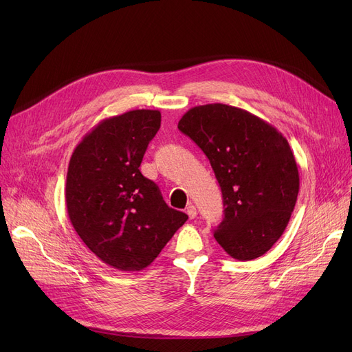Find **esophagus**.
<instances>
[{"label": "esophagus", "instance_id": "1", "mask_svg": "<svg viewBox=\"0 0 352 352\" xmlns=\"http://www.w3.org/2000/svg\"><path fill=\"white\" fill-rule=\"evenodd\" d=\"M186 212H187V215H188V217H190L191 219L197 217V208H195L194 206H188V207H187V211H186Z\"/></svg>", "mask_w": 352, "mask_h": 352}]
</instances>
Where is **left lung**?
I'll return each mask as SVG.
<instances>
[{"mask_svg": "<svg viewBox=\"0 0 352 352\" xmlns=\"http://www.w3.org/2000/svg\"><path fill=\"white\" fill-rule=\"evenodd\" d=\"M204 154L223 191L224 219L214 236L239 261L264 255L278 241L300 191L297 161L287 138L243 108L207 104L178 122Z\"/></svg>", "mask_w": 352, "mask_h": 352, "instance_id": "1", "label": "left lung"}]
</instances>
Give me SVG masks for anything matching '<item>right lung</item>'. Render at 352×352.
<instances>
[{"label": "right lung", "mask_w": 352, "mask_h": 352, "mask_svg": "<svg viewBox=\"0 0 352 352\" xmlns=\"http://www.w3.org/2000/svg\"><path fill=\"white\" fill-rule=\"evenodd\" d=\"M161 126L158 109L100 121L74 150L67 173L68 218L82 243L120 271L150 265L188 215L165 204L140 165Z\"/></svg>", "instance_id": "add662e5"}]
</instances>
